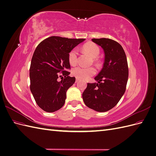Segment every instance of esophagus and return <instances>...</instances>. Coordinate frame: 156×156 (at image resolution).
<instances>
[{"instance_id":"obj_1","label":"esophagus","mask_w":156,"mask_h":156,"mask_svg":"<svg viewBox=\"0 0 156 156\" xmlns=\"http://www.w3.org/2000/svg\"><path fill=\"white\" fill-rule=\"evenodd\" d=\"M79 80H80V79H79V78H77H77H76V80H75V81H76V83H77V82H79Z\"/></svg>"}]
</instances>
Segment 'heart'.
<instances>
[{"instance_id":"obj_1","label":"heart","mask_w":156,"mask_h":156,"mask_svg":"<svg viewBox=\"0 0 156 156\" xmlns=\"http://www.w3.org/2000/svg\"><path fill=\"white\" fill-rule=\"evenodd\" d=\"M84 51L90 55L93 58H97L100 55V48L94 43H88L83 47ZM78 51L77 48L71 50L68 55L69 62L71 64H75L77 60ZM72 73L75 76L79 79H87L96 73V69L94 68H84L82 66H77L73 69Z\"/></svg>"}]
</instances>
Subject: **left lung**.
<instances>
[{"label": "left lung", "instance_id": "left-lung-1", "mask_svg": "<svg viewBox=\"0 0 156 156\" xmlns=\"http://www.w3.org/2000/svg\"><path fill=\"white\" fill-rule=\"evenodd\" d=\"M104 52L103 66L83 93L85 105L98 112H105L117 104L126 91L128 79L126 53L120 44L108 38L92 39Z\"/></svg>", "mask_w": 156, "mask_h": 156}]
</instances>
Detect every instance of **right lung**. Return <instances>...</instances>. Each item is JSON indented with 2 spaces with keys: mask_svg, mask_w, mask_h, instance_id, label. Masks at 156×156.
<instances>
[{
  "mask_svg": "<svg viewBox=\"0 0 156 156\" xmlns=\"http://www.w3.org/2000/svg\"><path fill=\"white\" fill-rule=\"evenodd\" d=\"M83 41L51 36L37 46L30 64V88L37 105L44 111L53 112L64 105L68 89L75 81V77L69 76L68 55Z\"/></svg>",
  "mask_w": 156,
  "mask_h": 156,
  "instance_id": "add662e5",
  "label": "right lung"
}]
</instances>
